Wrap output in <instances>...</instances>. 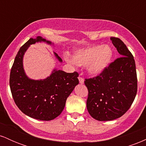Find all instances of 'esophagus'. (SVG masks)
I'll return each instance as SVG.
<instances>
[{
	"label": "esophagus",
	"instance_id": "esophagus-1",
	"mask_svg": "<svg viewBox=\"0 0 146 146\" xmlns=\"http://www.w3.org/2000/svg\"><path fill=\"white\" fill-rule=\"evenodd\" d=\"M78 80H79V82H80V83L81 84H82L84 83V80L82 78H81V77H79Z\"/></svg>",
	"mask_w": 146,
	"mask_h": 146
}]
</instances>
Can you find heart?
Instances as JSON below:
<instances>
[{
	"label": "heart",
	"mask_w": 146,
	"mask_h": 146,
	"mask_svg": "<svg viewBox=\"0 0 146 146\" xmlns=\"http://www.w3.org/2000/svg\"><path fill=\"white\" fill-rule=\"evenodd\" d=\"M113 57V50L109 45H94L74 51L73 58L65 55L66 62L75 66H86L91 75H98L109 66Z\"/></svg>",
	"instance_id": "obj_1"
}]
</instances>
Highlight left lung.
Returning <instances> with one entry per match:
<instances>
[{"label": "left lung", "instance_id": "8db88e82", "mask_svg": "<svg viewBox=\"0 0 146 146\" xmlns=\"http://www.w3.org/2000/svg\"><path fill=\"white\" fill-rule=\"evenodd\" d=\"M110 40L121 57L110 63L100 75L84 81L88 90L87 110L98 121H111L124 115L137 92L133 56L119 38L111 37Z\"/></svg>", "mask_w": 146, "mask_h": 146}]
</instances>
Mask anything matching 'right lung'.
Segmentation results:
<instances>
[{"label":"right lung","instance_id":"1","mask_svg":"<svg viewBox=\"0 0 146 146\" xmlns=\"http://www.w3.org/2000/svg\"><path fill=\"white\" fill-rule=\"evenodd\" d=\"M53 44L41 36L30 39L18 51L10 72L9 86L16 104L26 115L42 121L54 119L61 114L66 99L79 84L77 72L72 73L54 68L44 80L30 79L23 68V57L30 45L36 42ZM60 62L62 60L54 53Z\"/></svg>","mask_w":146,"mask_h":146}]
</instances>
